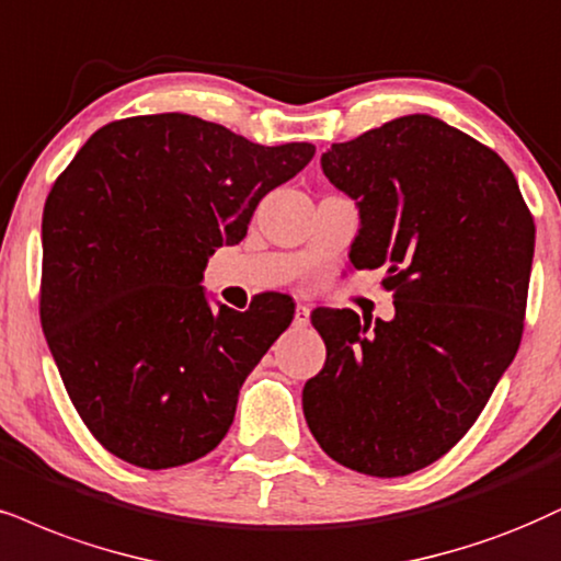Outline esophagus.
<instances>
[{"mask_svg": "<svg viewBox=\"0 0 561 561\" xmlns=\"http://www.w3.org/2000/svg\"><path fill=\"white\" fill-rule=\"evenodd\" d=\"M309 312H312V309H309L307 304H299V307H296V314H294V324H299V328L309 324Z\"/></svg>", "mask_w": 561, "mask_h": 561, "instance_id": "obj_1", "label": "esophagus"}]
</instances>
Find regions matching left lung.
I'll return each mask as SVG.
<instances>
[{
  "instance_id": "obj_1",
  "label": "left lung",
  "mask_w": 561,
  "mask_h": 561,
  "mask_svg": "<svg viewBox=\"0 0 561 561\" xmlns=\"http://www.w3.org/2000/svg\"><path fill=\"white\" fill-rule=\"evenodd\" d=\"M322 171L356 199L351 265L385 267L396 317L312 312L328 358L304 385V416L335 462L396 479L458 445L513 364L534 216L492 148L426 114L335 142Z\"/></svg>"
}]
</instances>
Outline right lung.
Masks as SVG:
<instances>
[{"label": "right lung", "instance_id": "add662e5", "mask_svg": "<svg viewBox=\"0 0 561 561\" xmlns=\"http://www.w3.org/2000/svg\"><path fill=\"white\" fill-rule=\"evenodd\" d=\"M312 156L309 142L265 148L153 114L101 127L57 176L41 226V328L82 424L116 458L161 471L226 437L294 301L210 309L203 270Z\"/></svg>", "mask_w": 561, "mask_h": 561}]
</instances>
